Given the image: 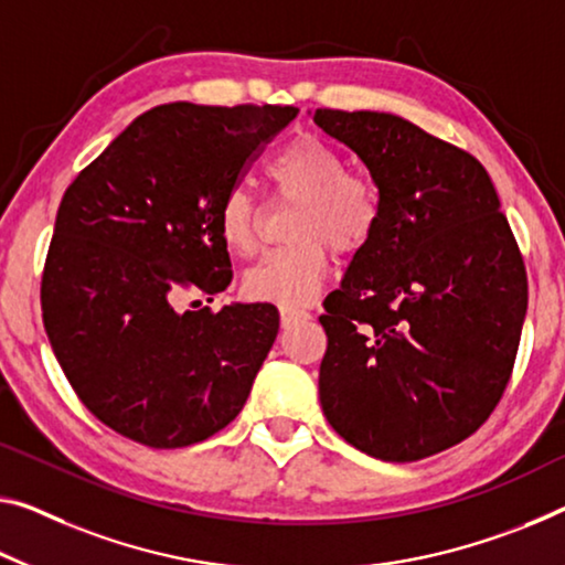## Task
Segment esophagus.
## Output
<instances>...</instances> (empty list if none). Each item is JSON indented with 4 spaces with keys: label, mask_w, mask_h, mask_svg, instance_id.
I'll return each instance as SVG.
<instances>
[{
    "label": "esophagus",
    "mask_w": 565,
    "mask_h": 565,
    "mask_svg": "<svg viewBox=\"0 0 565 565\" xmlns=\"http://www.w3.org/2000/svg\"><path fill=\"white\" fill-rule=\"evenodd\" d=\"M280 318H282L285 328H292L298 323H308L312 316H310V310H306V308H282Z\"/></svg>",
    "instance_id": "34e87169"
}]
</instances>
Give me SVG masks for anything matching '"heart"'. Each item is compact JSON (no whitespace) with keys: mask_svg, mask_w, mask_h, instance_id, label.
Here are the masks:
<instances>
[{"mask_svg":"<svg viewBox=\"0 0 565 565\" xmlns=\"http://www.w3.org/2000/svg\"><path fill=\"white\" fill-rule=\"evenodd\" d=\"M280 196L298 199L288 237L290 245L267 253L245 275L253 300L285 308L308 302L331 267V247L341 255L363 249L381 224V192L369 177L345 171L343 156L316 136H300L265 167ZM220 237L230 253L247 257L257 249L259 216L253 196L234 189L216 214Z\"/></svg>","mask_w":565,"mask_h":565,"instance_id":"obj_1","label":"heart"}]
</instances>
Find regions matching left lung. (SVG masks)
<instances>
[{
    "label": "left lung",
    "mask_w": 565,
    "mask_h": 565,
    "mask_svg": "<svg viewBox=\"0 0 565 565\" xmlns=\"http://www.w3.org/2000/svg\"><path fill=\"white\" fill-rule=\"evenodd\" d=\"M366 163L381 224L328 295L320 406L384 462H416L488 422L527 310L523 255L480 161L409 120L318 108Z\"/></svg>",
    "instance_id": "1"
}]
</instances>
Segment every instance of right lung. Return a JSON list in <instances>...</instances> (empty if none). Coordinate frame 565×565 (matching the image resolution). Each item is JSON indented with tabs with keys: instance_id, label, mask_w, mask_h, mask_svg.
Segmentation results:
<instances>
[{
	"instance_id": "right-lung-1",
	"label": "right lung",
	"mask_w": 565,
	"mask_h": 565,
	"mask_svg": "<svg viewBox=\"0 0 565 565\" xmlns=\"http://www.w3.org/2000/svg\"><path fill=\"white\" fill-rule=\"evenodd\" d=\"M292 106L167 103L138 116L67 186L42 320L75 394L113 431L153 449L210 439L242 412L280 318L270 302L173 308L232 280L216 227Z\"/></svg>"
}]
</instances>
